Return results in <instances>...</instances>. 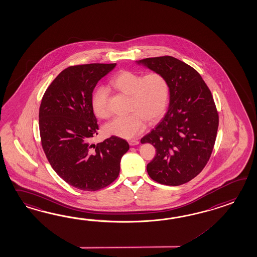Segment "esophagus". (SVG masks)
Instances as JSON below:
<instances>
[{
	"instance_id": "34e87169",
	"label": "esophagus",
	"mask_w": 257,
	"mask_h": 257,
	"mask_svg": "<svg viewBox=\"0 0 257 257\" xmlns=\"http://www.w3.org/2000/svg\"><path fill=\"white\" fill-rule=\"evenodd\" d=\"M140 144L138 141L136 140H132V141H130L128 142V144L131 145V146H135V145H138V144Z\"/></svg>"
}]
</instances>
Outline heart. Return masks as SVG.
<instances>
[{
    "instance_id": "obj_1",
    "label": "heart",
    "mask_w": 257,
    "mask_h": 257,
    "mask_svg": "<svg viewBox=\"0 0 257 257\" xmlns=\"http://www.w3.org/2000/svg\"><path fill=\"white\" fill-rule=\"evenodd\" d=\"M110 84L114 90L130 96L132 113L111 120L104 128L108 135L131 140L144 132L146 121L155 123L166 113L170 86L160 72H150L143 76L136 72L121 70L111 78ZM108 100L109 91L104 87L93 91L91 106L97 117L104 119L110 115Z\"/></svg>"
}]
</instances>
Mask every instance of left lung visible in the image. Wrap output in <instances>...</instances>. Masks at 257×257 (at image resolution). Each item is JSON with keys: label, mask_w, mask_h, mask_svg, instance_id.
I'll list each match as a JSON object with an SVG mask.
<instances>
[{"label": "left lung", "mask_w": 257, "mask_h": 257, "mask_svg": "<svg viewBox=\"0 0 257 257\" xmlns=\"http://www.w3.org/2000/svg\"><path fill=\"white\" fill-rule=\"evenodd\" d=\"M138 64L162 73L170 86L167 113L141 140L156 149L147 172L160 184H184L201 173L214 149L219 120L214 98L201 75L175 57L145 58Z\"/></svg>", "instance_id": "obj_1"}]
</instances>
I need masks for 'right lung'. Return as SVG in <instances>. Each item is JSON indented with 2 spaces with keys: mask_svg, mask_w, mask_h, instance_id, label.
Listing matches in <instances>:
<instances>
[{
  "mask_svg": "<svg viewBox=\"0 0 257 257\" xmlns=\"http://www.w3.org/2000/svg\"><path fill=\"white\" fill-rule=\"evenodd\" d=\"M116 64L69 66L50 84L39 113L42 149L50 165L66 183L81 191H95L118 177L122 156L130 145L111 136L90 144L99 125L91 106L98 81Z\"/></svg>",
  "mask_w": 257,
  "mask_h": 257,
  "instance_id": "obj_1",
  "label": "right lung"
}]
</instances>
